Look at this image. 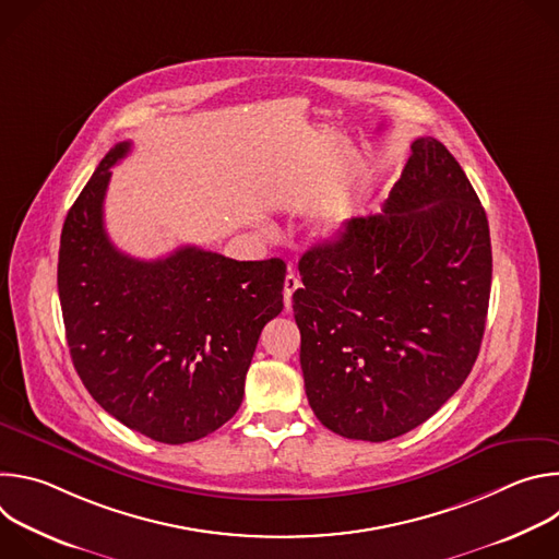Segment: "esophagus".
<instances>
[{
    "label": "esophagus",
    "instance_id": "obj_1",
    "mask_svg": "<svg viewBox=\"0 0 559 559\" xmlns=\"http://www.w3.org/2000/svg\"><path fill=\"white\" fill-rule=\"evenodd\" d=\"M296 289H300V278H298L294 272H289V274L285 276V283H283V300H285V307H287V309L292 307V296H294Z\"/></svg>",
    "mask_w": 559,
    "mask_h": 559
}]
</instances>
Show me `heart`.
<instances>
[{
  "label": "heart",
  "instance_id": "1",
  "mask_svg": "<svg viewBox=\"0 0 559 559\" xmlns=\"http://www.w3.org/2000/svg\"><path fill=\"white\" fill-rule=\"evenodd\" d=\"M338 229H341V223L336 221V223L328 225V229H325V236H336V234H338Z\"/></svg>",
  "mask_w": 559,
  "mask_h": 559
}]
</instances>
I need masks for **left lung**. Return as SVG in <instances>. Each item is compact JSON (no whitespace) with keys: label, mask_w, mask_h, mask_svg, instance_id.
Here are the masks:
<instances>
[{"label":"left lung","mask_w":559,"mask_h":559,"mask_svg":"<svg viewBox=\"0 0 559 559\" xmlns=\"http://www.w3.org/2000/svg\"><path fill=\"white\" fill-rule=\"evenodd\" d=\"M491 267L487 212L464 170L438 139H416L382 212L298 261L292 307L316 418L367 442L431 418L480 352Z\"/></svg>","instance_id":"8db88e82"}]
</instances>
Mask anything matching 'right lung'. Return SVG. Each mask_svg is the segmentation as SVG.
<instances>
[{"instance_id": "obj_1", "label": "right lung", "mask_w": 559, "mask_h": 559, "mask_svg": "<svg viewBox=\"0 0 559 559\" xmlns=\"http://www.w3.org/2000/svg\"><path fill=\"white\" fill-rule=\"evenodd\" d=\"M117 143L72 203L57 287L72 365L128 429L183 444L225 425L243 403L263 328L283 309L285 263L234 261L201 248L139 261L104 227Z\"/></svg>"}]
</instances>
